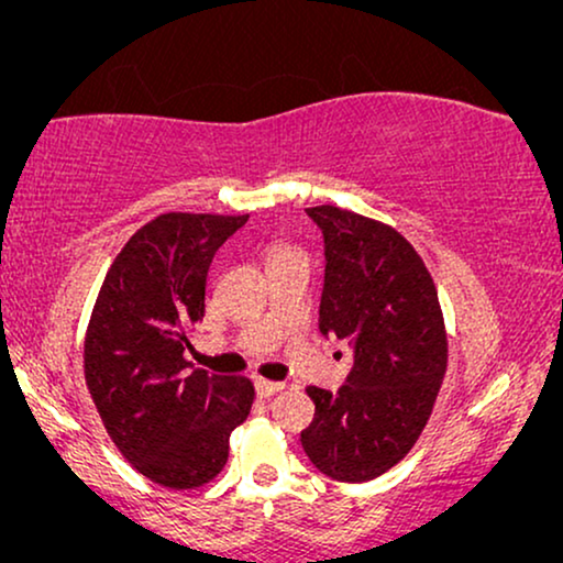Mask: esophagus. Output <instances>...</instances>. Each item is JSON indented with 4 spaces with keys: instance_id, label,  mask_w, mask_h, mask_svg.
I'll use <instances>...</instances> for the list:
<instances>
[{
    "instance_id": "obj_1",
    "label": "esophagus",
    "mask_w": 563,
    "mask_h": 563,
    "mask_svg": "<svg viewBox=\"0 0 563 563\" xmlns=\"http://www.w3.org/2000/svg\"><path fill=\"white\" fill-rule=\"evenodd\" d=\"M253 387H256L258 397H272L284 387V384L282 382H268V379H256V382H253Z\"/></svg>"
}]
</instances>
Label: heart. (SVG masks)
Listing matches in <instances>:
<instances>
[{
	"mask_svg": "<svg viewBox=\"0 0 563 563\" xmlns=\"http://www.w3.org/2000/svg\"><path fill=\"white\" fill-rule=\"evenodd\" d=\"M299 249H295V245L289 243H274L272 249H268V264L272 261H279V258H287V256H297Z\"/></svg>",
	"mask_w": 563,
	"mask_h": 563,
	"instance_id": "b5f03b06",
	"label": "heart"
}]
</instances>
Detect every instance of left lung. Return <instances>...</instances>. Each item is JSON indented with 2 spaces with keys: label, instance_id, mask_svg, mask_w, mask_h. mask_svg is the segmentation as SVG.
Here are the masks:
<instances>
[{
  "label": "left lung",
  "instance_id": "obj_1",
  "mask_svg": "<svg viewBox=\"0 0 563 563\" xmlns=\"http://www.w3.org/2000/svg\"><path fill=\"white\" fill-rule=\"evenodd\" d=\"M325 235L320 330L351 343L338 391L307 387V459L330 479L372 482L399 464L428 426L449 366L438 291L420 253L391 225L333 205L307 207Z\"/></svg>",
  "mask_w": 563,
  "mask_h": 563
}]
</instances>
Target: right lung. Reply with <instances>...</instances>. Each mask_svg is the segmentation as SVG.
<instances>
[{
	"instance_id": "1",
	"label": "right lung",
	"mask_w": 563,
	"mask_h": 563,
	"mask_svg": "<svg viewBox=\"0 0 563 563\" xmlns=\"http://www.w3.org/2000/svg\"><path fill=\"white\" fill-rule=\"evenodd\" d=\"M249 214L166 212L112 261L87 335L84 379L104 430L130 466L166 489H195L228 461L249 418L245 376L187 372L189 333L205 318L207 268Z\"/></svg>"
}]
</instances>
